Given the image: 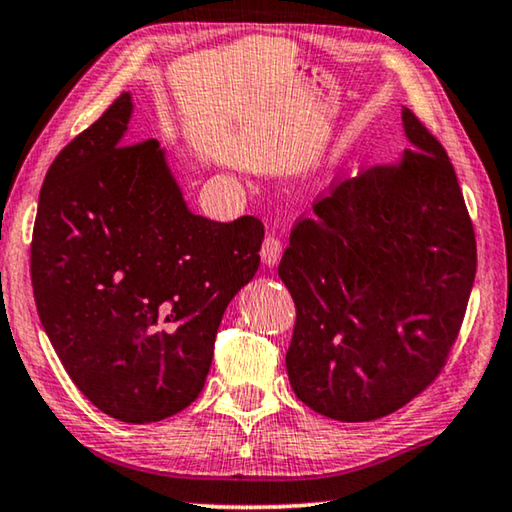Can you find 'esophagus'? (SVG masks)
I'll return each instance as SVG.
<instances>
[{"mask_svg": "<svg viewBox=\"0 0 512 512\" xmlns=\"http://www.w3.org/2000/svg\"><path fill=\"white\" fill-rule=\"evenodd\" d=\"M259 255H262V262L269 266H278L280 257H282V243L276 236H266L264 243H262V250H259Z\"/></svg>", "mask_w": 512, "mask_h": 512, "instance_id": "esophagus-1", "label": "esophagus"}]
</instances>
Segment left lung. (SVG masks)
I'll return each mask as SVG.
<instances>
[{"label":"left lung","instance_id":"left-lung-1","mask_svg":"<svg viewBox=\"0 0 512 512\" xmlns=\"http://www.w3.org/2000/svg\"><path fill=\"white\" fill-rule=\"evenodd\" d=\"M402 128L409 149L315 202L278 266L296 303L289 384L333 421H375L430 386L474 287L476 236L453 163L407 108Z\"/></svg>","mask_w":512,"mask_h":512}]
</instances>
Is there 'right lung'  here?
Masks as SVG:
<instances>
[{
	"mask_svg": "<svg viewBox=\"0 0 512 512\" xmlns=\"http://www.w3.org/2000/svg\"><path fill=\"white\" fill-rule=\"evenodd\" d=\"M133 96L59 151L32 239L36 310L73 384L144 425L204 388L227 305L259 269L264 225L188 209L158 140L131 144Z\"/></svg>",
	"mask_w": 512,
	"mask_h": 512,
	"instance_id": "add662e5",
	"label": "right lung"
}]
</instances>
